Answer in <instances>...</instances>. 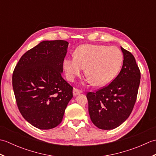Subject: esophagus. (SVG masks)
Listing matches in <instances>:
<instances>
[{
  "label": "esophagus",
  "mask_w": 156,
  "mask_h": 156,
  "mask_svg": "<svg viewBox=\"0 0 156 156\" xmlns=\"http://www.w3.org/2000/svg\"><path fill=\"white\" fill-rule=\"evenodd\" d=\"M82 92V90H79V89L76 88H74V89H73V94H74V96H76L77 94H80Z\"/></svg>",
  "instance_id": "34e87169"
}]
</instances>
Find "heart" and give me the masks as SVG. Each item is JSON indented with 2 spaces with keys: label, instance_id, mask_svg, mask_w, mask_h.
Here are the masks:
<instances>
[{
  "label": "heart",
  "instance_id": "heart-1",
  "mask_svg": "<svg viewBox=\"0 0 156 156\" xmlns=\"http://www.w3.org/2000/svg\"><path fill=\"white\" fill-rule=\"evenodd\" d=\"M122 62V54L117 48L83 44L76 48L74 57L64 59V68L66 77L73 81L85 68V75L90 83L95 87H102L113 80Z\"/></svg>",
  "mask_w": 156,
  "mask_h": 156
}]
</instances>
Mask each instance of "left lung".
<instances>
[{
  "instance_id": "8db88e82",
  "label": "left lung",
  "mask_w": 156,
  "mask_h": 156,
  "mask_svg": "<svg viewBox=\"0 0 156 156\" xmlns=\"http://www.w3.org/2000/svg\"><path fill=\"white\" fill-rule=\"evenodd\" d=\"M123 63L110 84L88 92V112L93 124L110 130L119 127L131 115L137 100L141 72L133 54L121 48Z\"/></svg>"
}]
</instances>
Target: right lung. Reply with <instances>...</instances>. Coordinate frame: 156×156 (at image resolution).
Here are the masks:
<instances>
[{
	"label": "right lung",
	"mask_w": 156,
	"mask_h": 156,
	"mask_svg": "<svg viewBox=\"0 0 156 156\" xmlns=\"http://www.w3.org/2000/svg\"><path fill=\"white\" fill-rule=\"evenodd\" d=\"M69 43L44 41L20 58L12 77L16 105L26 121L40 129L62 121L73 87L62 76Z\"/></svg>",
	"instance_id": "1"
}]
</instances>
